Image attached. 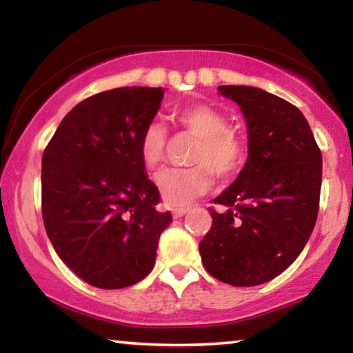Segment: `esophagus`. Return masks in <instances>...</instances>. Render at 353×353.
I'll return each instance as SVG.
<instances>
[{
    "label": "esophagus",
    "instance_id": "34e87169",
    "mask_svg": "<svg viewBox=\"0 0 353 353\" xmlns=\"http://www.w3.org/2000/svg\"><path fill=\"white\" fill-rule=\"evenodd\" d=\"M188 210H190V209H188V207H176V209H172L173 219H180V216L186 215Z\"/></svg>",
    "mask_w": 353,
    "mask_h": 353
}]
</instances>
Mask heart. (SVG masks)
<instances>
[{"label":"heart","mask_w":353,"mask_h":353,"mask_svg":"<svg viewBox=\"0 0 353 353\" xmlns=\"http://www.w3.org/2000/svg\"><path fill=\"white\" fill-rule=\"evenodd\" d=\"M173 123L181 132L197 137L185 168H170L157 176V186L167 204L173 207L188 205L205 194L219 178L233 176L243 167L245 149L241 139L230 130V122L219 109L205 104L186 105L172 115ZM168 134L162 123L144 125L138 138V154L148 170H156L165 161Z\"/></svg>","instance_id":"obj_1"}]
</instances>
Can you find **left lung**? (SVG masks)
Here are the masks:
<instances>
[{"mask_svg": "<svg viewBox=\"0 0 353 353\" xmlns=\"http://www.w3.org/2000/svg\"><path fill=\"white\" fill-rule=\"evenodd\" d=\"M219 91L243 110L249 157L236 181L216 196L212 228L201 241L202 263L231 286H257L281 274L315 226L321 151L296 105L254 86Z\"/></svg>", "mask_w": 353, "mask_h": 353, "instance_id": "8db88e82", "label": "left lung"}]
</instances>
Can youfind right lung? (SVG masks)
I'll list each match as a JSON object with an SVG mask.
<instances>
[{
    "label": "right lung",
    "instance_id": "obj_1",
    "mask_svg": "<svg viewBox=\"0 0 353 353\" xmlns=\"http://www.w3.org/2000/svg\"><path fill=\"white\" fill-rule=\"evenodd\" d=\"M162 88L125 86L93 94L62 119L43 152L41 214L52 248L77 276L120 289L151 273L170 212H159L138 138Z\"/></svg>",
    "mask_w": 353,
    "mask_h": 353
}]
</instances>
